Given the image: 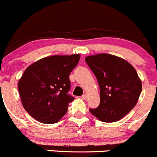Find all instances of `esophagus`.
Masks as SVG:
<instances>
[{
    "label": "esophagus",
    "instance_id": "esophagus-1",
    "mask_svg": "<svg viewBox=\"0 0 157 157\" xmlns=\"http://www.w3.org/2000/svg\"><path fill=\"white\" fill-rule=\"evenodd\" d=\"M81 98H82V100H86V99H87V95H86V94H85L82 95V96H81Z\"/></svg>",
    "mask_w": 157,
    "mask_h": 157
}]
</instances>
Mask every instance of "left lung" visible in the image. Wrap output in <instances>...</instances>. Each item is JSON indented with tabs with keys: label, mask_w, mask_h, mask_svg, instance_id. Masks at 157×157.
I'll return each instance as SVG.
<instances>
[{
	"label": "left lung",
	"mask_w": 157,
	"mask_h": 157,
	"mask_svg": "<svg viewBox=\"0 0 157 157\" xmlns=\"http://www.w3.org/2000/svg\"><path fill=\"white\" fill-rule=\"evenodd\" d=\"M86 63L94 74L100 89V103L89 111L104 122L121 120L136 105L142 82L128 62L109 54L88 56Z\"/></svg>",
	"instance_id": "8db88e82"
}]
</instances>
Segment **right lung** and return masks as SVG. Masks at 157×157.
Instances as JSON below:
<instances>
[{
  "label": "right lung",
  "instance_id": "1",
  "mask_svg": "<svg viewBox=\"0 0 157 157\" xmlns=\"http://www.w3.org/2000/svg\"><path fill=\"white\" fill-rule=\"evenodd\" d=\"M80 55H54L30 65L18 82L23 108L37 121L56 123L67 112L74 97L68 94L70 73Z\"/></svg>",
  "mask_w": 157,
  "mask_h": 157
}]
</instances>
